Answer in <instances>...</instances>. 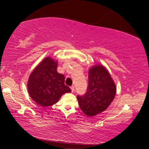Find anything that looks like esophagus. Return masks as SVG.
Returning a JSON list of instances; mask_svg holds the SVG:
<instances>
[{
	"label": "esophagus",
	"instance_id": "1",
	"mask_svg": "<svg viewBox=\"0 0 149 149\" xmlns=\"http://www.w3.org/2000/svg\"><path fill=\"white\" fill-rule=\"evenodd\" d=\"M70 89H71V90H72V92H74V87L72 86L70 87Z\"/></svg>",
	"mask_w": 149,
	"mask_h": 149
}]
</instances>
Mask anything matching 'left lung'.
Listing matches in <instances>:
<instances>
[{"label": "left lung", "mask_w": 149, "mask_h": 149, "mask_svg": "<svg viewBox=\"0 0 149 149\" xmlns=\"http://www.w3.org/2000/svg\"><path fill=\"white\" fill-rule=\"evenodd\" d=\"M87 92L77 95L81 109L88 117L102 113L115 98L117 87L107 68L102 64H94L89 69Z\"/></svg>", "instance_id": "1"}]
</instances>
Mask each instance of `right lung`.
<instances>
[{
    "instance_id": "obj_1",
    "label": "right lung",
    "mask_w": 149,
    "mask_h": 149,
    "mask_svg": "<svg viewBox=\"0 0 149 149\" xmlns=\"http://www.w3.org/2000/svg\"><path fill=\"white\" fill-rule=\"evenodd\" d=\"M58 60L52 57L44 58L30 74L28 91L31 98L43 107L58 102L61 96L71 92L64 84L65 77L58 72Z\"/></svg>"
}]
</instances>
